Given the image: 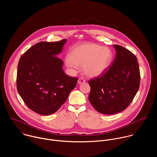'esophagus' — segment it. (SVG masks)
<instances>
[{
	"label": "esophagus",
	"mask_w": 157,
	"mask_h": 157,
	"mask_svg": "<svg viewBox=\"0 0 157 157\" xmlns=\"http://www.w3.org/2000/svg\"><path fill=\"white\" fill-rule=\"evenodd\" d=\"M86 82V80L84 79V78H80L79 80H78V83L79 84H82V83H84Z\"/></svg>",
	"instance_id": "1"
}]
</instances>
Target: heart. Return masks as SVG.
<instances>
[{"instance_id": "heart-1", "label": "heart", "mask_w": 157, "mask_h": 157, "mask_svg": "<svg viewBox=\"0 0 157 157\" xmlns=\"http://www.w3.org/2000/svg\"><path fill=\"white\" fill-rule=\"evenodd\" d=\"M113 54L112 51L96 43H86L73 49L71 56L66 58V64L70 68L84 66L85 73L91 77L103 74L109 67Z\"/></svg>"}]
</instances>
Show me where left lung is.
I'll use <instances>...</instances> for the list:
<instances>
[{"instance_id": "left-lung-1", "label": "left lung", "mask_w": 157, "mask_h": 157, "mask_svg": "<svg viewBox=\"0 0 157 157\" xmlns=\"http://www.w3.org/2000/svg\"><path fill=\"white\" fill-rule=\"evenodd\" d=\"M116 56L102 75L89 81V100L104 114H114L125 110L136 96L140 86V74L137 57L130 51L114 44Z\"/></svg>"}]
</instances>
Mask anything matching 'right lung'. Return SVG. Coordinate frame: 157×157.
I'll return each instance as SVG.
<instances>
[{"mask_svg":"<svg viewBox=\"0 0 157 157\" xmlns=\"http://www.w3.org/2000/svg\"><path fill=\"white\" fill-rule=\"evenodd\" d=\"M66 39L41 41L20 58L17 89L27 106L35 113L48 116L59 109L76 87L78 78L65 74L61 53Z\"/></svg>","mask_w":157,"mask_h":157,"instance_id":"add662e5","label":"right lung"}]
</instances>
